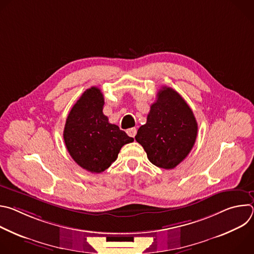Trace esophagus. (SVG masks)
<instances>
[{"instance_id": "34e87169", "label": "esophagus", "mask_w": 254, "mask_h": 254, "mask_svg": "<svg viewBox=\"0 0 254 254\" xmlns=\"http://www.w3.org/2000/svg\"><path fill=\"white\" fill-rule=\"evenodd\" d=\"M127 133L128 134V136L130 137H134L135 134H136V128L135 127H131V128H128L127 130Z\"/></svg>"}]
</instances>
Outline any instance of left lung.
Masks as SVG:
<instances>
[{"label": "left lung", "mask_w": 254, "mask_h": 254, "mask_svg": "<svg viewBox=\"0 0 254 254\" xmlns=\"http://www.w3.org/2000/svg\"><path fill=\"white\" fill-rule=\"evenodd\" d=\"M197 131L196 119L185 99L173 88L164 86L151 105L146 125L138 128L134 138L152 164L170 170L189 155Z\"/></svg>", "instance_id": "obj_1"}]
</instances>
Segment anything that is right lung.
Returning a JSON list of instances; mask_svg holds the SVG:
<instances>
[{
	"mask_svg": "<svg viewBox=\"0 0 254 254\" xmlns=\"http://www.w3.org/2000/svg\"><path fill=\"white\" fill-rule=\"evenodd\" d=\"M103 94L90 87L71 108L63 137L71 158L91 173H101L118 158L126 143L133 141L117 125L108 123L102 113Z\"/></svg>",
	"mask_w": 254,
	"mask_h": 254,
	"instance_id": "right-lung-1",
	"label": "right lung"
}]
</instances>
